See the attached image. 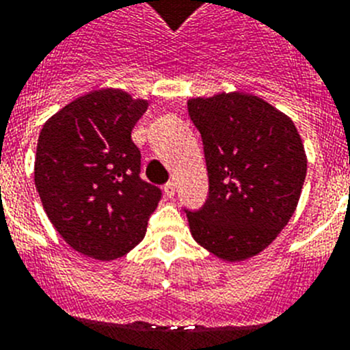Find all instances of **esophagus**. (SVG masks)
<instances>
[{
  "mask_svg": "<svg viewBox=\"0 0 350 350\" xmlns=\"http://www.w3.org/2000/svg\"><path fill=\"white\" fill-rule=\"evenodd\" d=\"M163 192H165V196L171 199V197H174L176 193V183L174 181H169V183H165V187H163Z\"/></svg>",
  "mask_w": 350,
  "mask_h": 350,
  "instance_id": "esophagus-1",
  "label": "esophagus"
}]
</instances>
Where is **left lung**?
Masks as SVG:
<instances>
[{
	"label": "left lung",
	"mask_w": 350,
	"mask_h": 350,
	"mask_svg": "<svg viewBox=\"0 0 350 350\" xmlns=\"http://www.w3.org/2000/svg\"><path fill=\"white\" fill-rule=\"evenodd\" d=\"M204 144L209 193L187 211L200 247L239 262L260 254L296 211L306 154L293 120L247 93L188 100Z\"/></svg>",
	"instance_id": "8db88e82"
}]
</instances>
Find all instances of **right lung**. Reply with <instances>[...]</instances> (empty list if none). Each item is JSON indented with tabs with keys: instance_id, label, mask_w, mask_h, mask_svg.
<instances>
[{
	"instance_id": "obj_1",
	"label": "right lung",
	"mask_w": 350,
	"mask_h": 350,
	"mask_svg": "<svg viewBox=\"0 0 350 350\" xmlns=\"http://www.w3.org/2000/svg\"><path fill=\"white\" fill-rule=\"evenodd\" d=\"M148 102L96 90L56 112L38 137L35 187L54 229L70 247L114 260L142 241L160 188L141 179L132 130Z\"/></svg>"
}]
</instances>
